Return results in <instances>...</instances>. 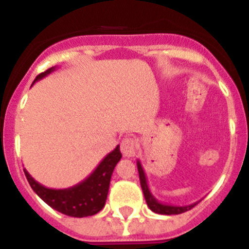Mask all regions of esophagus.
<instances>
[{
    "mask_svg": "<svg viewBox=\"0 0 249 249\" xmlns=\"http://www.w3.org/2000/svg\"><path fill=\"white\" fill-rule=\"evenodd\" d=\"M137 142L133 138H124L121 142V152L124 157H133L137 152Z\"/></svg>",
    "mask_w": 249,
    "mask_h": 249,
    "instance_id": "1",
    "label": "esophagus"
}]
</instances>
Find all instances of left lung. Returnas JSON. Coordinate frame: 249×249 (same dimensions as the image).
<instances>
[{"mask_svg": "<svg viewBox=\"0 0 249 249\" xmlns=\"http://www.w3.org/2000/svg\"><path fill=\"white\" fill-rule=\"evenodd\" d=\"M137 168H138V175H140L141 187H142V191H143V195H144V198H146L147 206L149 207V210L153 211L155 213H158V214H167V215L179 214V213H183V212H187V211H190L191 208H193L196 204L198 203V202H196V203L188 204V206H172V204L162 203V202L158 201L155 196L152 195L151 191H149L146 173H144L143 167H142V164H141V162L138 160H137Z\"/></svg>", "mask_w": 249, "mask_h": 249, "instance_id": "8db88e82", "label": "left lung"}]
</instances>
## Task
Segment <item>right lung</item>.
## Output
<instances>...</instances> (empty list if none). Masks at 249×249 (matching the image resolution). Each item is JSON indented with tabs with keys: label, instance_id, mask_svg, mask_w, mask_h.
Listing matches in <instances>:
<instances>
[{
	"label": "right lung",
	"instance_id": "obj_1",
	"mask_svg": "<svg viewBox=\"0 0 249 249\" xmlns=\"http://www.w3.org/2000/svg\"><path fill=\"white\" fill-rule=\"evenodd\" d=\"M56 67H51L47 71L38 74L32 85H35V82L46 77L47 74L52 73ZM121 158H122V155H121L120 146H117L101 160L100 164L86 179L77 183L76 186L63 188V190L47 188L38 183L26 171V168L23 169V172H25L31 188L48 206L63 214L70 215V217L82 218V217L96 214L105 207L107 195H108L112 172Z\"/></svg>",
	"mask_w": 249,
	"mask_h": 249
}]
</instances>
